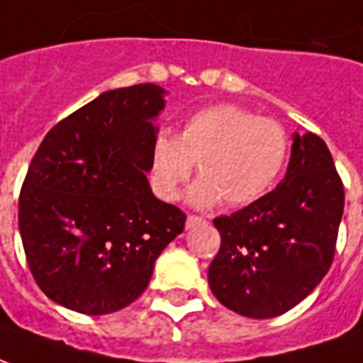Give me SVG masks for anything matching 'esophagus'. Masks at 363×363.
Returning a JSON list of instances; mask_svg holds the SVG:
<instances>
[{
	"mask_svg": "<svg viewBox=\"0 0 363 363\" xmlns=\"http://www.w3.org/2000/svg\"><path fill=\"white\" fill-rule=\"evenodd\" d=\"M201 222H203L201 216H187V220H185V228H193V226H197V224H201Z\"/></svg>",
	"mask_w": 363,
	"mask_h": 363,
	"instance_id": "obj_1",
	"label": "esophagus"
}]
</instances>
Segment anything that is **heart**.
<instances>
[{"mask_svg": "<svg viewBox=\"0 0 363 363\" xmlns=\"http://www.w3.org/2000/svg\"><path fill=\"white\" fill-rule=\"evenodd\" d=\"M286 155L288 137L277 121L232 104L208 106L185 120L178 137L156 135L150 185L160 199H176L197 162L201 179L187 195L191 205H247L269 191Z\"/></svg>", "mask_w": 363, "mask_h": 363, "instance_id": "obj_1", "label": "heart"}]
</instances>
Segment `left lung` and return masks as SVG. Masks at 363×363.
Masks as SVG:
<instances>
[{
    "label": "left lung",
    "instance_id": "left-lung-1",
    "mask_svg": "<svg viewBox=\"0 0 363 363\" xmlns=\"http://www.w3.org/2000/svg\"><path fill=\"white\" fill-rule=\"evenodd\" d=\"M345 211V187L327 145L292 133L286 176L242 211L214 218L220 250L208 286L222 306L271 319L306 300L329 271Z\"/></svg>",
    "mask_w": 363,
    "mask_h": 363
}]
</instances>
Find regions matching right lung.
<instances>
[{"instance_id":"right-lung-1","label":"right lung","mask_w":363,"mask_h":363,"mask_svg":"<svg viewBox=\"0 0 363 363\" xmlns=\"http://www.w3.org/2000/svg\"><path fill=\"white\" fill-rule=\"evenodd\" d=\"M168 92L152 83L102 92L52 127L18 197V232L36 284L84 315L127 308L185 214L150 189L155 121Z\"/></svg>"}]
</instances>
